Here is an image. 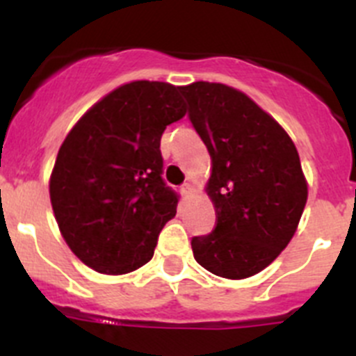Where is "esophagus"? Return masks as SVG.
Here are the masks:
<instances>
[{"label":"esophagus","mask_w":356,"mask_h":356,"mask_svg":"<svg viewBox=\"0 0 356 356\" xmlns=\"http://www.w3.org/2000/svg\"><path fill=\"white\" fill-rule=\"evenodd\" d=\"M192 192H194V187H192V184H184V185H181V194H184L185 200H188V197H191Z\"/></svg>","instance_id":"34e87169"}]
</instances>
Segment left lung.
<instances>
[{
	"label": "left lung",
	"mask_w": 356,
	"mask_h": 356,
	"mask_svg": "<svg viewBox=\"0 0 356 356\" xmlns=\"http://www.w3.org/2000/svg\"><path fill=\"white\" fill-rule=\"evenodd\" d=\"M180 91L211 156L207 192L217 211L215 229L192 238V252L218 277L256 275L286 249L307 203L298 152L242 91L204 81Z\"/></svg>",
	"instance_id": "8db88e82"
}]
</instances>
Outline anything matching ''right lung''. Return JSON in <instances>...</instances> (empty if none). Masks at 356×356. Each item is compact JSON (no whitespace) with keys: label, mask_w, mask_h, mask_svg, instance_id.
Wrapping results in <instances>:
<instances>
[{"label":"right lung","mask_w":356,"mask_h":356,"mask_svg":"<svg viewBox=\"0 0 356 356\" xmlns=\"http://www.w3.org/2000/svg\"><path fill=\"white\" fill-rule=\"evenodd\" d=\"M185 113L178 86L134 81L68 132L49 194L65 242L86 266L122 275L153 257L180 200L162 178L161 138Z\"/></svg>","instance_id":"1"}]
</instances>
